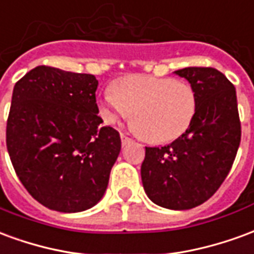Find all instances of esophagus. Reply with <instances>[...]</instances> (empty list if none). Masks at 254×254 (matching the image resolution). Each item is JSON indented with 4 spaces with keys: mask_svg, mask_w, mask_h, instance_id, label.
<instances>
[{
    "mask_svg": "<svg viewBox=\"0 0 254 254\" xmlns=\"http://www.w3.org/2000/svg\"><path fill=\"white\" fill-rule=\"evenodd\" d=\"M121 143L122 145H127V144L132 143V140L127 137V136H125V134H121Z\"/></svg>",
    "mask_w": 254,
    "mask_h": 254,
    "instance_id": "obj_1",
    "label": "esophagus"
}]
</instances>
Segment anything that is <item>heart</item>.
<instances>
[{
    "instance_id": "b5f03b06",
    "label": "heart",
    "mask_w": 254,
    "mask_h": 254,
    "mask_svg": "<svg viewBox=\"0 0 254 254\" xmlns=\"http://www.w3.org/2000/svg\"><path fill=\"white\" fill-rule=\"evenodd\" d=\"M198 96L189 83L171 77L132 74L121 78L116 89L100 95V111L109 124L129 118L148 141H174L190 129L196 120Z\"/></svg>"
}]
</instances>
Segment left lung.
Returning <instances> with one entry per match:
<instances>
[{
    "mask_svg": "<svg viewBox=\"0 0 254 254\" xmlns=\"http://www.w3.org/2000/svg\"><path fill=\"white\" fill-rule=\"evenodd\" d=\"M196 89V120L184 136L165 147H145L141 165L144 190L167 209H190L207 201L233 166L241 141L237 94L213 67L176 70Z\"/></svg>",
    "mask_w": 254,
    "mask_h": 254,
    "instance_id": "left-lung-1",
    "label": "left lung"
}]
</instances>
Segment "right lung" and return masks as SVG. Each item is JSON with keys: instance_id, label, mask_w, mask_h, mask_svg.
Instances as JSON below:
<instances>
[{"instance_id": "1", "label": "right lung", "mask_w": 254, "mask_h": 254, "mask_svg": "<svg viewBox=\"0 0 254 254\" xmlns=\"http://www.w3.org/2000/svg\"><path fill=\"white\" fill-rule=\"evenodd\" d=\"M94 74L36 66L16 83L6 124L14 171L31 196L58 212L102 200L121 151L116 129L98 116Z\"/></svg>"}]
</instances>
